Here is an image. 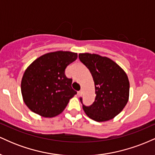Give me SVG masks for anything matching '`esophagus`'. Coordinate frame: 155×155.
<instances>
[{
  "label": "esophagus",
  "mask_w": 155,
  "mask_h": 155,
  "mask_svg": "<svg viewBox=\"0 0 155 155\" xmlns=\"http://www.w3.org/2000/svg\"><path fill=\"white\" fill-rule=\"evenodd\" d=\"M81 95H82V91H81V90H80V91L78 92V95L81 96Z\"/></svg>",
  "instance_id": "34e87169"
}]
</instances>
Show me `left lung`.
Instances as JSON below:
<instances>
[{
    "mask_svg": "<svg viewBox=\"0 0 155 155\" xmlns=\"http://www.w3.org/2000/svg\"><path fill=\"white\" fill-rule=\"evenodd\" d=\"M79 58L91 73L95 88V98L89 106L82 104L85 114L92 120L104 122L122 111L129 98L130 83L127 74L117 64L106 57L84 53Z\"/></svg>",
    "mask_w": 155,
    "mask_h": 155,
    "instance_id": "left-lung-1",
    "label": "left lung"
}]
</instances>
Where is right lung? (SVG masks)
Here are the masks:
<instances>
[{"instance_id":"add662e5","label":"right lung","mask_w":155,"mask_h":155,"mask_svg":"<svg viewBox=\"0 0 155 155\" xmlns=\"http://www.w3.org/2000/svg\"><path fill=\"white\" fill-rule=\"evenodd\" d=\"M76 53L58 51L42 55L26 69L21 82L25 104L32 111L52 117L65 109L77 92L71 87L72 79L65 68L77 59Z\"/></svg>"}]
</instances>
